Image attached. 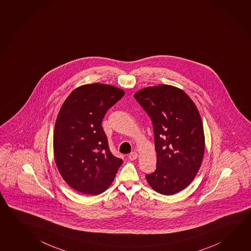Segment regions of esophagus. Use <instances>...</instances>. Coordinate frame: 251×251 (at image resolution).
<instances>
[{"instance_id":"obj_1","label":"esophagus","mask_w":251,"mask_h":251,"mask_svg":"<svg viewBox=\"0 0 251 251\" xmlns=\"http://www.w3.org/2000/svg\"><path fill=\"white\" fill-rule=\"evenodd\" d=\"M128 157H129V159L130 160H135L137 157H138V154H137L136 152L134 151V152H132V153H130L129 155H128Z\"/></svg>"}]
</instances>
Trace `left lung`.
<instances>
[{"mask_svg":"<svg viewBox=\"0 0 251 251\" xmlns=\"http://www.w3.org/2000/svg\"><path fill=\"white\" fill-rule=\"evenodd\" d=\"M133 96L154 130L156 168L147 181L162 195L181 191L196 177L204 153L198 109L185 92L168 85L146 87Z\"/></svg>","mask_w":251,"mask_h":251,"instance_id":"left-lung-1","label":"left lung"}]
</instances>
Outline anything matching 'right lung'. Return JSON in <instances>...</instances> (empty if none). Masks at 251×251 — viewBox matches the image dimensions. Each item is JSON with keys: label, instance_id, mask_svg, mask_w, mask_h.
<instances>
[{"label": "right lung", "instance_id": "right-lung-1", "mask_svg": "<svg viewBox=\"0 0 251 251\" xmlns=\"http://www.w3.org/2000/svg\"><path fill=\"white\" fill-rule=\"evenodd\" d=\"M124 95L113 86L85 85L73 90L60 109L54 131L55 164L69 186L82 194L104 192L123 163L109 151L101 122Z\"/></svg>", "mask_w": 251, "mask_h": 251}]
</instances>
